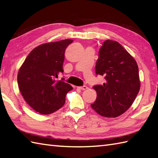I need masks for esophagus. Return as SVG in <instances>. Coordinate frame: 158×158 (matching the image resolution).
Masks as SVG:
<instances>
[{"label": "esophagus", "instance_id": "1", "mask_svg": "<svg viewBox=\"0 0 158 158\" xmlns=\"http://www.w3.org/2000/svg\"><path fill=\"white\" fill-rule=\"evenodd\" d=\"M78 89H79L80 90H86L87 89H88V87H87L86 86H82L78 87Z\"/></svg>", "mask_w": 158, "mask_h": 158}]
</instances>
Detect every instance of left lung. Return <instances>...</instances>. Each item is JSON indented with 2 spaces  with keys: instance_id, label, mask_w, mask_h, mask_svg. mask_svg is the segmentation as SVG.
<instances>
[{
  "instance_id": "1",
  "label": "left lung",
  "mask_w": 158,
  "mask_h": 158,
  "mask_svg": "<svg viewBox=\"0 0 158 158\" xmlns=\"http://www.w3.org/2000/svg\"><path fill=\"white\" fill-rule=\"evenodd\" d=\"M95 72L106 82L93 86L97 99L91 107L101 116H120L132 106L141 86L135 59L118 42L107 40L100 48Z\"/></svg>"
}]
</instances>
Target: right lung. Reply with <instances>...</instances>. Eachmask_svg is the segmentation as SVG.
I'll return each mask as SVG.
<instances>
[{
    "label": "right lung",
    "mask_w": 158,
    "mask_h": 158,
    "mask_svg": "<svg viewBox=\"0 0 158 158\" xmlns=\"http://www.w3.org/2000/svg\"><path fill=\"white\" fill-rule=\"evenodd\" d=\"M73 42L65 39L47 43L34 48L25 59L17 74V83L24 100L41 114L54 113L64 106L69 84L57 80L64 72L66 48Z\"/></svg>",
    "instance_id": "obj_1"
}]
</instances>
